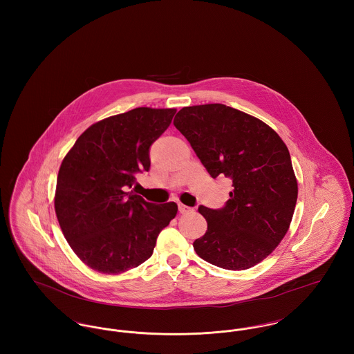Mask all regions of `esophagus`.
I'll return each instance as SVG.
<instances>
[{"label": "esophagus", "mask_w": 354, "mask_h": 354, "mask_svg": "<svg viewBox=\"0 0 354 354\" xmlns=\"http://www.w3.org/2000/svg\"><path fill=\"white\" fill-rule=\"evenodd\" d=\"M178 211H180L181 214H187V212L192 211V208L188 207V205H185V204H183V203H178Z\"/></svg>", "instance_id": "1"}]
</instances>
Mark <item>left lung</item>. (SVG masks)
Returning <instances> with one entry per match:
<instances>
[{
	"label": "left lung",
	"instance_id": "obj_1",
	"mask_svg": "<svg viewBox=\"0 0 354 354\" xmlns=\"http://www.w3.org/2000/svg\"><path fill=\"white\" fill-rule=\"evenodd\" d=\"M173 124L212 178L233 181L223 208L199 207L207 232L194 250L225 270L251 268L282 241L296 208L299 187L286 145L261 120L221 103L183 107Z\"/></svg>",
	"mask_w": 354,
	"mask_h": 354
}]
</instances>
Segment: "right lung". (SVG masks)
I'll return each instance as SVG.
<instances>
[{
	"label": "right lung",
	"mask_w": 354,
	"mask_h": 354,
	"mask_svg": "<svg viewBox=\"0 0 354 354\" xmlns=\"http://www.w3.org/2000/svg\"><path fill=\"white\" fill-rule=\"evenodd\" d=\"M176 109L136 107L87 128L58 170L54 209L72 251L102 274L145 263L158 234L177 214L174 202L152 204L127 187L150 169V146Z\"/></svg>",
	"instance_id": "add662e5"
}]
</instances>
